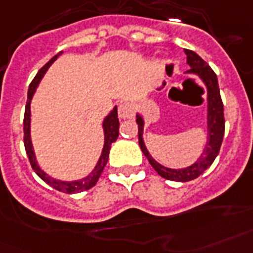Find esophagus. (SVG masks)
Wrapping results in <instances>:
<instances>
[{
  "instance_id": "1",
  "label": "esophagus",
  "mask_w": 253,
  "mask_h": 253,
  "mask_svg": "<svg viewBox=\"0 0 253 253\" xmlns=\"http://www.w3.org/2000/svg\"><path fill=\"white\" fill-rule=\"evenodd\" d=\"M133 115H134V108H133L132 104H129V103L120 104V107H119V116H120V119L126 120V119L133 117Z\"/></svg>"
}]
</instances>
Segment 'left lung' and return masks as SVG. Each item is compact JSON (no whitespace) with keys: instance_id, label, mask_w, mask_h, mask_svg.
<instances>
[{"instance_id":"1","label":"left lung","mask_w":253,"mask_h":253,"mask_svg":"<svg viewBox=\"0 0 253 253\" xmlns=\"http://www.w3.org/2000/svg\"><path fill=\"white\" fill-rule=\"evenodd\" d=\"M185 54L187 56V64L190 67L186 74L198 76L203 82L207 91V141L203 152L198 157L197 161L187 168H182V169L166 168L156 161L148 152V149L145 146L144 138H142L145 124L144 119L140 113L136 115V123L138 125V142H140L142 153L148 158L149 164L153 166L154 170L162 178L175 182L193 181L199 177L207 168H210L220 150V145H222L223 136H224V113H223V103L222 97H220V91H219L218 78L212 71V68L198 54L191 50H187V48H185Z\"/></svg>"}]
</instances>
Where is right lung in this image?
Returning a JSON list of instances; mask_svg holds the SVG:
<instances>
[{
  "instance_id": "1",
  "label": "right lung",
  "mask_w": 253,
  "mask_h": 253,
  "mask_svg": "<svg viewBox=\"0 0 253 253\" xmlns=\"http://www.w3.org/2000/svg\"><path fill=\"white\" fill-rule=\"evenodd\" d=\"M59 54H56L55 56H52L51 59L48 60L44 66H43L41 70L38 71V74L35 75V78L33 79V82L29 85V91H27V103L26 108H25V119H23V142H25V149H26L27 157H29V161H30V165L33 168L37 175H38L41 179L46 182L47 185H50L51 187L56 189L58 191H62V193L66 194H75V193H82V191H85V190H89L91 187L96 185V182L99 181V177L103 173L104 170V166L107 165L109 158V150H111V145L112 142L117 140L119 137V126H120V123H119V117H117V107L111 111V112L105 116L104 121H103V130H104V146H103V150H101V154H100V158L96 166L93 168L91 173L88 174L87 177L82 178V179H75V181H60V179H55L52 178L51 175H48L46 171H43L41 169V166L38 165L37 162V157H35L34 148H33V142H31L30 137V123H31V99L34 96L35 91H37V87L41 83V80L44 76V74L47 72V70L50 68L54 62H55L58 58H59Z\"/></svg>"
}]
</instances>
